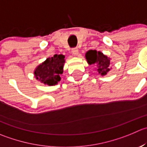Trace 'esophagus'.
I'll return each mask as SVG.
<instances>
[{"label": "esophagus", "mask_w": 147, "mask_h": 147, "mask_svg": "<svg viewBox=\"0 0 147 147\" xmlns=\"http://www.w3.org/2000/svg\"><path fill=\"white\" fill-rule=\"evenodd\" d=\"M72 52L73 55H78V54H79V51H78V48H74V49H72Z\"/></svg>", "instance_id": "esophagus-1"}]
</instances>
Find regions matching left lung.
Here are the masks:
<instances>
[{"mask_svg":"<svg viewBox=\"0 0 147 147\" xmlns=\"http://www.w3.org/2000/svg\"><path fill=\"white\" fill-rule=\"evenodd\" d=\"M85 58L89 65H96L98 73L102 76L107 75L111 68L110 67L111 59L101 52L89 50L85 53Z\"/></svg>","mask_w":147,"mask_h":147,"instance_id":"1","label":"left lung"}]
</instances>
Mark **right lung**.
I'll list each match as a JSON object with an SVG mask.
<instances>
[{
    "mask_svg": "<svg viewBox=\"0 0 147 147\" xmlns=\"http://www.w3.org/2000/svg\"><path fill=\"white\" fill-rule=\"evenodd\" d=\"M65 57L62 55H55L47 58L34 69L36 79L49 86L57 85L61 80L60 75L63 73Z\"/></svg>",
    "mask_w": 147,
    "mask_h": 147,
    "instance_id": "obj_1",
    "label": "right lung"
}]
</instances>
